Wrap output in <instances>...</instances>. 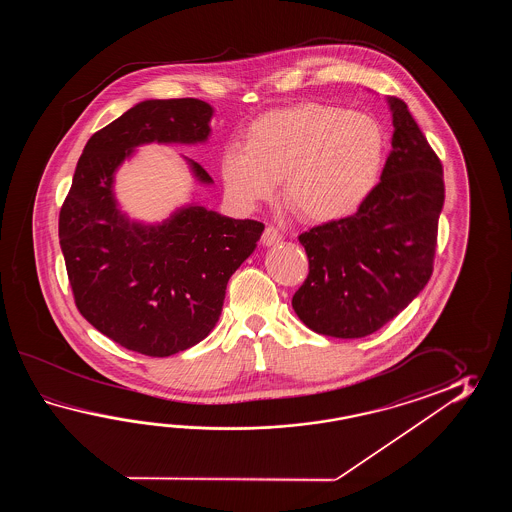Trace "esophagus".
Listing matches in <instances>:
<instances>
[{"label":"esophagus","mask_w":512,"mask_h":512,"mask_svg":"<svg viewBox=\"0 0 512 512\" xmlns=\"http://www.w3.org/2000/svg\"><path fill=\"white\" fill-rule=\"evenodd\" d=\"M261 241H263L265 247H271V245H276V243L282 241V234H280V230L274 229V227H267L263 236H261Z\"/></svg>","instance_id":"1"}]
</instances>
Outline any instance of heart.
Wrapping results in <instances>:
<instances>
[{"label":"heart","instance_id":"heart-1","mask_svg":"<svg viewBox=\"0 0 512 512\" xmlns=\"http://www.w3.org/2000/svg\"><path fill=\"white\" fill-rule=\"evenodd\" d=\"M386 133L366 113L322 102L276 109L254 120L247 144H230L219 170L236 207L269 201L282 177L283 199L307 221L357 212L384 168Z\"/></svg>","mask_w":512,"mask_h":512}]
</instances>
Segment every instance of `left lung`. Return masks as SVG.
<instances>
[{"mask_svg": "<svg viewBox=\"0 0 512 512\" xmlns=\"http://www.w3.org/2000/svg\"><path fill=\"white\" fill-rule=\"evenodd\" d=\"M392 153L381 183L349 218L298 236L309 274L293 309L318 335L379 331L425 289L445 203L443 166L401 98L388 97Z\"/></svg>", "mask_w": 512, "mask_h": 512, "instance_id": "1", "label": "left lung"}]
</instances>
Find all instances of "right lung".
Here are the masks:
<instances>
[{
    "mask_svg": "<svg viewBox=\"0 0 512 512\" xmlns=\"http://www.w3.org/2000/svg\"><path fill=\"white\" fill-rule=\"evenodd\" d=\"M214 108L197 98L142 100L97 131L78 159L58 236L78 311L102 335L148 357L196 346L218 324L230 276L265 225L196 201L161 223L120 210L115 174L144 144H203ZM199 185L212 177L185 157Z\"/></svg>",
    "mask_w": 512,
    "mask_h": 512,
    "instance_id": "add662e5",
    "label": "right lung"
}]
</instances>
